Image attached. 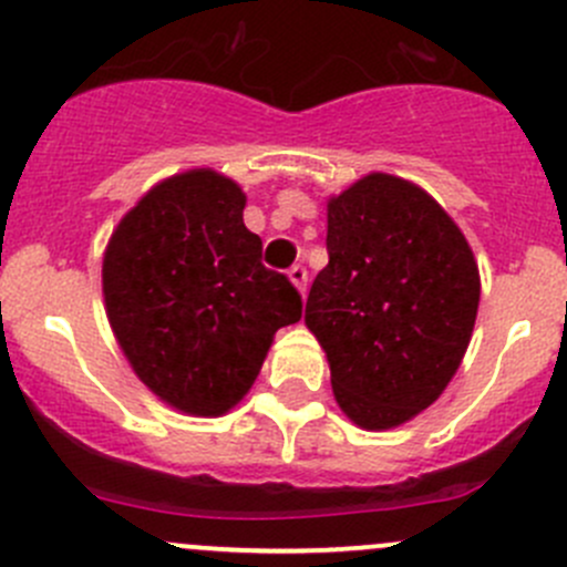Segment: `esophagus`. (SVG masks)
<instances>
[{
  "instance_id": "1",
  "label": "esophagus",
  "mask_w": 567,
  "mask_h": 567,
  "mask_svg": "<svg viewBox=\"0 0 567 567\" xmlns=\"http://www.w3.org/2000/svg\"><path fill=\"white\" fill-rule=\"evenodd\" d=\"M288 277H290V282L299 288V293H307V268L305 266H293L288 271Z\"/></svg>"
}]
</instances>
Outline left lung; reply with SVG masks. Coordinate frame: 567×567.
I'll return each mask as SVG.
<instances>
[{
    "label": "left lung",
    "instance_id": "left-lung-1",
    "mask_svg": "<svg viewBox=\"0 0 567 567\" xmlns=\"http://www.w3.org/2000/svg\"><path fill=\"white\" fill-rule=\"evenodd\" d=\"M329 266L305 320L340 409L368 431L411 420L458 370L480 305L472 249L420 186L373 173L329 203Z\"/></svg>",
    "mask_w": 567,
    "mask_h": 567
}]
</instances>
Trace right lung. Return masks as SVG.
<instances>
[{
    "label": "right lung",
    "instance_id": "obj_1",
    "mask_svg": "<svg viewBox=\"0 0 567 567\" xmlns=\"http://www.w3.org/2000/svg\"><path fill=\"white\" fill-rule=\"evenodd\" d=\"M241 188L192 169L123 216L104 257V299L131 368L162 400L219 416L255 384L271 337L301 318V293L260 262Z\"/></svg>",
    "mask_w": 567,
    "mask_h": 567
}]
</instances>
